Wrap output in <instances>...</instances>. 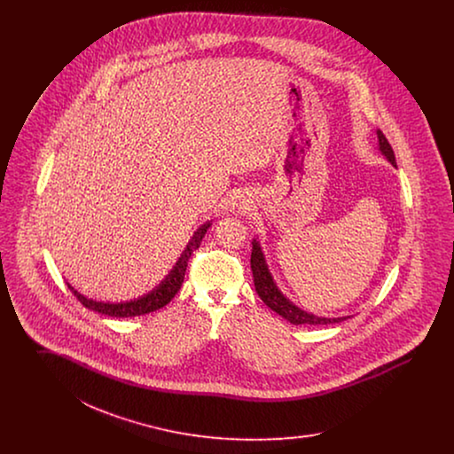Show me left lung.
Returning <instances> with one entry per match:
<instances>
[{
	"mask_svg": "<svg viewBox=\"0 0 454 454\" xmlns=\"http://www.w3.org/2000/svg\"><path fill=\"white\" fill-rule=\"evenodd\" d=\"M378 139H380V150H381V153L388 158L391 165H396L393 148H391L387 136L381 130H378ZM250 265H252L255 291H257L260 300L265 302L270 309H274L276 313H279L281 317H284L287 322H291L293 325H330L339 324V322L347 320V317H342V318H322V317L309 315V313L300 309L298 306H294L287 298H284L281 291L278 289V286L274 284V279H272L267 265H265V259H263V254H262L257 241H254Z\"/></svg>",
	"mask_w": 454,
	"mask_h": 454,
	"instance_id": "obj_1",
	"label": "left lung"
}]
</instances>
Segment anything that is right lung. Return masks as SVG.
<instances>
[{
	"mask_svg": "<svg viewBox=\"0 0 454 454\" xmlns=\"http://www.w3.org/2000/svg\"><path fill=\"white\" fill-rule=\"evenodd\" d=\"M211 226V223H206L204 226H200L197 231H195L194 237L189 241L185 252L182 254V257L176 262V265L173 267L172 272L167 276V279L161 282L156 289H153L152 293H148L146 296L139 298V300H134V301L128 302H117V304H112V302H98L93 301V300H88L83 294H80L78 291H74V287L67 286L71 289V293L76 296V300L82 302L85 308L91 309V311H97V313H102V315H108V317H117V318H129V317H139V315H146V313H152L156 311L160 308H163L165 304L172 301L173 296L180 291L182 287V282L185 278V270H187V262L191 259L192 252L199 248L202 238L206 235L207 228Z\"/></svg>",
	"mask_w": 454,
	"mask_h": 454,
	"instance_id": "obj_1",
	"label": "right lung"
}]
</instances>
